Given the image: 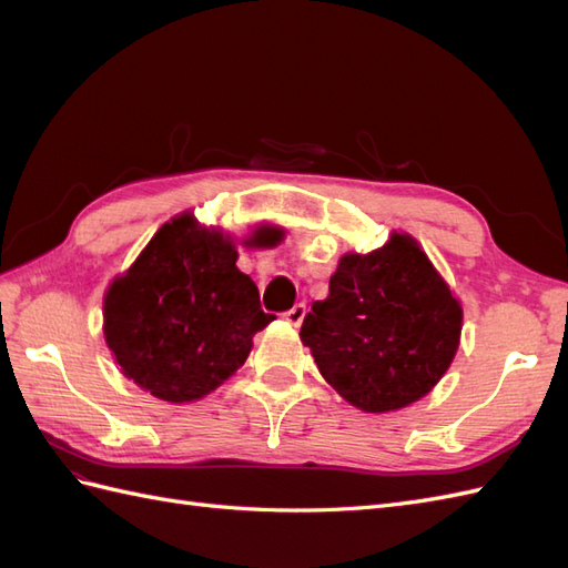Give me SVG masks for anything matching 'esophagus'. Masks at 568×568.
I'll return each instance as SVG.
<instances>
[{
  "instance_id": "obj_1",
  "label": "esophagus",
  "mask_w": 568,
  "mask_h": 568,
  "mask_svg": "<svg viewBox=\"0 0 568 568\" xmlns=\"http://www.w3.org/2000/svg\"><path fill=\"white\" fill-rule=\"evenodd\" d=\"M305 313H307L305 303H296L294 307H291L288 313H284V320H286L291 326H301L303 320H305Z\"/></svg>"
}]
</instances>
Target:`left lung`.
<instances>
[{
  "instance_id": "1",
  "label": "left lung",
  "mask_w": 568,
  "mask_h": 568,
  "mask_svg": "<svg viewBox=\"0 0 568 568\" xmlns=\"http://www.w3.org/2000/svg\"><path fill=\"white\" fill-rule=\"evenodd\" d=\"M462 305L415 236L393 232L372 253H346L329 296L301 326L320 374L372 415L424 398L453 365Z\"/></svg>"
}]
</instances>
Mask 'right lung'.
<instances>
[{
	"mask_svg": "<svg viewBox=\"0 0 568 568\" xmlns=\"http://www.w3.org/2000/svg\"><path fill=\"white\" fill-rule=\"evenodd\" d=\"M284 230L255 227L246 246H277ZM234 239L175 215L104 296V336L128 379L165 403H194L246 363L274 315L236 267Z\"/></svg>",
	"mask_w": 568,
	"mask_h": 568,
	"instance_id": "add662e5",
	"label": "right lung"
}]
</instances>
